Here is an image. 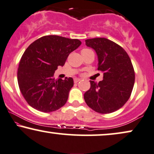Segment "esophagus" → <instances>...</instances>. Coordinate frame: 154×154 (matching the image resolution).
<instances>
[{"mask_svg":"<svg viewBox=\"0 0 154 154\" xmlns=\"http://www.w3.org/2000/svg\"><path fill=\"white\" fill-rule=\"evenodd\" d=\"M79 81H80V79H78V78L74 79V82H75V83H77Z\"/></svg>","mask_w":154,"mask_h":154,"instance_id":"34e87169","label":"esophagus"}]
</instances>
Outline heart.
I'll list each match as a JSON object with an SVG mask.
<instances>
[{
	"label": "heart",
	"mask_w": 154,
	"mask_h": 154,
	"mask_svg": "<svg viewBox=\"0 0 154 154\" xmlns=\"http://www.w3.org/2000/svg\"><path fill=\"white\" fill-rule=\"evenodd\" d=\"M91 51V50H90V49H89V48H84L82 50V52H83V51Z\"/></svg>",
	"instance_id": "b5f03b06"
}]
</instances>
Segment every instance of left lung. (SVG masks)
Masks as SVG:
<instances>
[{"label":"left lung","mask_w":154,"mask_h":154,"mask_svg":"<svg viewBox=\"0 0 154 154\" xmlns=\"http://www.w3.org/2000/svg\"><path fill=\"white\" fill-rule=\"evenodd\" d=\"M98 56V70L103 73V80L90 81L91 87L84 98L87 106L102 114L120 109L128 101L134 85L135 75L128 54L118 44L106 38L85 40Z\"/></svg>","instance_id":"8db88e82"}]
</instances>
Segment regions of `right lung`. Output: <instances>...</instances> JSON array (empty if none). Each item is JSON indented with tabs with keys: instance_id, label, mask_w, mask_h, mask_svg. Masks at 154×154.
<instances>
[{
	"instance_id": "add662e5",
	"label": "right lung",
	"mask_w": 154,
	"mask_h": 154,
	"mask_svg": "<svg viewBox=\"0 0 154 154\" xmlns=\"http://www.w3.org/2000/svg\"><path fill=\"white\" fill-rule=\"evenodd\" d=\"M81 44L78 39L49 35L29 46L17 70L20 91L29 105L44 112L56 111L65 105L73 87V79L56 80L53 75L58 66L65 65L69 53Z\"/></svg>"
}]
</instances>
